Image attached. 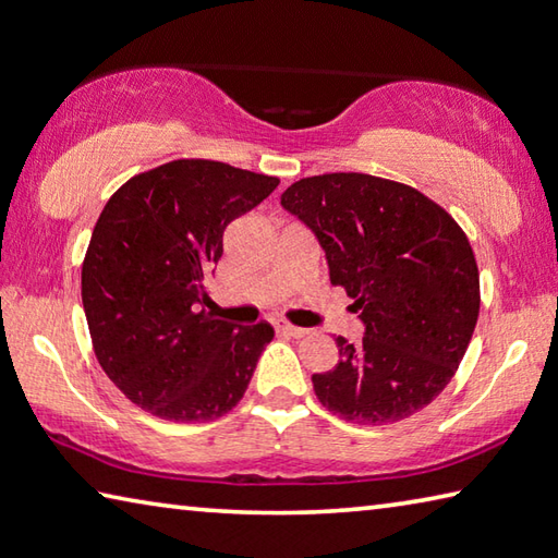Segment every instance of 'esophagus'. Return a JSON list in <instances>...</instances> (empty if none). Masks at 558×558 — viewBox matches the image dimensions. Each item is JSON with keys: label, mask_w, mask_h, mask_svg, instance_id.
Listing matches in <instances>:
<instances>
[{"label": "esophagus", "mask_w": 558, "mask_h": 558, "mask_svg": "<svg viewBox=\"0 0 558 558\" xmlns=\"http://www.w3.org/2000/svg\"><path fill=\"white\" fill-rule=\"evenodd\" d=\"M277 330L283 332V335H291V338H306V335L311 332V330L299 328V325H291V323H287V320H279V323H277Z\"/></svg>", "instance_id": "1"}]
</instances>
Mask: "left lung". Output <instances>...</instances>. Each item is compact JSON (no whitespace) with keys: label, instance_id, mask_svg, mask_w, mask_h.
I'll use <instances>...</instances> for the list:
<instances>
[{"label":"left lung","instance_id":"1","mask_svg":"<svg viewBox=\"0 0 558 558\" xmlns=\"http://www.w3.org/2000/svg\"><path fill=\"white\" fill-rule=\"evenodd\" d=\"M281 206L325 250L332 287L354 299L362 342L338 338L340 362L313 376L323 408L347 423L388 425L429 405L474 335V250L442 206L403 182L330 172L293 182Z\"/></svg>","mask_w":558,"mask_h":558}]
</instances>
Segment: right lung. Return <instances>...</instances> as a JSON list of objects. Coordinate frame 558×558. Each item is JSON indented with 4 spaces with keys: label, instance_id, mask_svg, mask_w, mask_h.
Returning <instances> with one entry per match:
<instances>
[{
    "label": "right lung",
    "instance_id": "obj_1",
    "mask_svg": "<svg viewBox=\"0 0 558 558\" xmlns=\"http://www.w3.org/2000/svg\"><path fill=\"white\" fill-rule=\"evenodd\" d=\"M277 186L279 177L184 157L131 177L99 214L82 262L92 347L119 391L155 417L208 423L245 396L275 328L214 318L206 275L230 220Z\"/></svg>",
    "mask_w": 558,
    "mask_h": 558
}]
</instances>
